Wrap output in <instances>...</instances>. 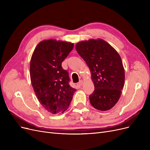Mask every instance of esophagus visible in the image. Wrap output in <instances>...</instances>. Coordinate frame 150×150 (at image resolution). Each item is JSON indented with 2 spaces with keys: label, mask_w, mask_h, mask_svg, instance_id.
Instances as JSON below:
<instances>
[{
  "label": "esophagus",
  "mask_w": 150,
  "mask_h": 150,
  "mask_svg": "<svg viewBox=\"0 0 150 150\" xmlns=\"http://www.w3.org/2000/svg\"><path fill=\"white\" fill-rule=\"evenodd\" d=\"M82 84H83V81H82V80H81L79 82H78V83H77V86H79V87H81Z\"/></svg>",
  "instance_id": "34e87169"
}]
</instances>
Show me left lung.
<instances>
[{
	"instance_id": "1",
	"label": "left lung",
	"mask_w": 150,
	"mask_h": 150,
	"mask_svg": "<svg viewBox=\"0 0 150 150\" xmlns=\"http://www.w3.org/2000/svg\"><path fill=\"white\" fill-rule=\"evenodd\" d=\"M76 49L91 72L95 88L89 96L92 106L101 111L110 110L120 99L124 86L125 71L120 55L102 39L82 41Z\"/></svg>"
}]
</instances>
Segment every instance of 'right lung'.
<instances>
[{"label":"right lung","mask_w":150,"mask_h":150,"mask_svg":"<svg viewBox=\"0 0 150 150\" xmlns=\"http://www.w3.org/2000/svg\"><path fill=\"white\" fill-rule=\"evenodd\" d=\"M73 47L69 42L44 40L31 58L30 78L35 94L45 109L53 114L68 108L76 91L70 86L68 72L61 66Z\"/></svg>","instance_id":"1"}]
</instances>
